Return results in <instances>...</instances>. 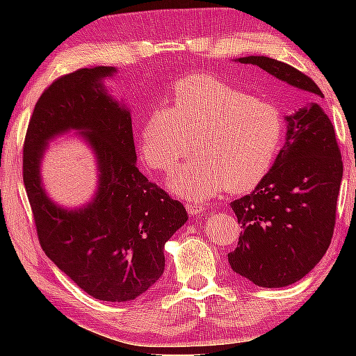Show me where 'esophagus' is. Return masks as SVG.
Masks as SVG:
<instances>
[{
	"instance_id": "1",
	"label": "esophagus",
	"mask_w": 356,
	"mask_h": 356,
	"mask_svg": "<svg viewBox=\"0 0 356 356\" xmlns=\"http://www.w3.org/2000/svg\"><path fill=\"white\" fill-rule=\"evenodd\" d=\"M206 209H207V204H204L201 201H194V202L186 204V211H188V213H191V216H197V213L204 212Z\"/></svg>"
}]
</instances>
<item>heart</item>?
<instances>
[{
    "instance_id": "1",
    "label": "heart",
    "mask_w": 356,
    "mask_h": 356,
    "mask_svg": "<svg viewBox=\"0 0 356 356\" xmlns=\"http://www.w3.org/2000/svg\"><path fill=\"white\" fill-rule=\"evenodd\" d=\"M193 139L196 155L170 175L168 188L188 199L216 196L227 186L245 193L270 172L284 118L274 104L227 82L186 77L175 86L172 106H157L143 121L140 152L150 167L168 172Z\"/></svg>"
}]
</instances>
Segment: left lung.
Listing matches in <instances>:
<instances>
[{
    "mask_svg": "<svg viewBox=\"0 0 356 356\" xmlns=\"http://www.w3.org/2000/svg\"><path fill=\"white\" fill-rule=\"evenodd\" d=\"M303 90L308 104L285 116V144L267 177L230 206L241 223L233 272L264 289L295 284L327 251L343 165L334 126L318 104L316 82L290 65L267 56L238 58Z\"/></svg>",
    "mask_w": 356,
    "mask_h": 356,
    "instance_id": "left-lung-1",
    "label": "left lung"
}]
</instances>
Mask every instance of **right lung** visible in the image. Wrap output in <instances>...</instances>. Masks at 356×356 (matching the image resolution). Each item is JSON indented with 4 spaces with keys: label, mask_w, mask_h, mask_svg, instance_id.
<instances>
[{
    "label": "right lung",
    "mask_w": 356,
    "mask_h": 356,
    "mask_svg": "<svg viewBox=\"0 0 356 356\" xmlns=\"http://www.w3.org/2000/svg\"><path fill=\"white\" fill-rule=\"evenodd\" d=\"M113 66L77 70L38 99L24 143V184L45 254L74 284L102 301H129L163 274V248L188 220L186 209L139 172L131 111L104 81ZM76 130L97 160L95 197L77 209L58 207L41 183L47 143Z\"/></svg>",
    "instance_id": "right-lung-1"
}]
</instances>
